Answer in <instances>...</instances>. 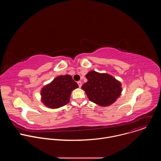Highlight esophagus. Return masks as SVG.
Listing matches in <instances>:
<instances>
[{
	"mask_svg": "<svg viewBox=\"0 0 161 161\" xmlns=\"http://www.w3.org/2000/svg\"><path fill=\"white\" fill-rule=\"evenodd\" d=\"M78 86H79V87L80 88L81 86V85H82V84H81V81H78Z\"/></svg>",
	"mask_w": 161,
	"mask_h": 161,
	"instance_id": "34e87169",
	"label": "esophagus"
}]
</instances>
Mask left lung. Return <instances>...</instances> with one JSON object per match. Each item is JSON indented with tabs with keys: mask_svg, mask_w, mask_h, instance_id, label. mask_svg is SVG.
Here are the masks:
<instances>
[{
	"mask_svg": "<svg viewBox=\"0 0 161 161\" xmlns=\"http://www.w3.org/2000/svg\"><path fill=\"white\" fill-rule=\"evenodd\" d=\"M86 78L88 81L81 88L88 99L99 106L112 104L121 94V83L108 74L91 71L86 75Z\"/></svg>",
	"mask_w": 161,
	"mask_h": 161,
	"instance_id": "1",
	"label": "left lung"
}]
</instances>
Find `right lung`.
Masks as SVG:
<instances>
[{"label": "right lung", "instance_id": "obj_1", "mask_svg": "<svg viewBox=\"0 0 161 161\" xmlns=\"http://www.w3.org/2000/svg\"><path fill=\"white\" fill-rule=\"evenodd\" d=\"M78 87V85L71 76H57L41 89V101L49 108L56 109L64 106L69 102L71 92Z\"/></svg>", "mask_w": 161, "mask_h": 161}]
</instances>
